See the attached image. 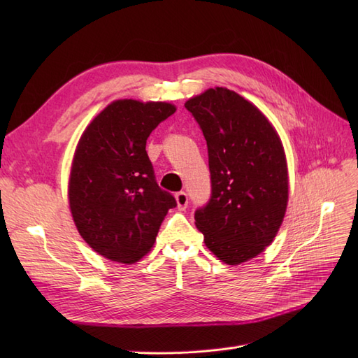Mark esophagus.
Masks as SVG:
<instances>
[{
    "instance_id": "esophagus-1",
    "label": "esophagus",
    "mask_w": 358,
    "mask_h": 358,
    "mask_svg": "<svg viewBox=\"0 0 358 358\" xmlns=\"http://www.w3.org/2000/svg\"><path fill=\"white\" fill-rule=\"evenodd\" d=\"M175 199H176L178 209H179V210H185V209H187V206H188V197H187V194L180 191V192H178V194H176Z\"/></svg>"
}]
</instances>
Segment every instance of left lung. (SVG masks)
Masks as SVG:
<instances>
[{
	"label": "left lung",
	"instance_id": "1",
	"mask_svg": "<svg viewBox=\"0 0 358 358\" xmlns=\"http://www.w3.org/2000/svg\"><path fill=\"white\" fill-rule=\"evenodd\" d=\"M208 143L212 197L196 212L209 251L229 266L272 245L288 204L284 145L258 107L227 88H209L185 103Z\"/></svg>",
	"mask_w": 358,
	"mask_h": 358
}]
</instances>
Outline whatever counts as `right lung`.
Listing matches in <instances>:
<instances>
[{"instance_id": "right-lung-1", "label": "right lung", "mask_w": 358, "mask_h": 358, "mask_svg": "<svg viewBox=\"0 0 358 358\" xmlns=\"http://www.w3.org/2000/svg\"><path fill=\"white\" fill-rule=\"evenodd\" d=\"M176 112L166 101L115 100L96 115L76 146L69 204L76 229L96 254L133 264L152 249L170 192L155 182L146 152L154 129Z\"/></svg>"}]
</instances>
